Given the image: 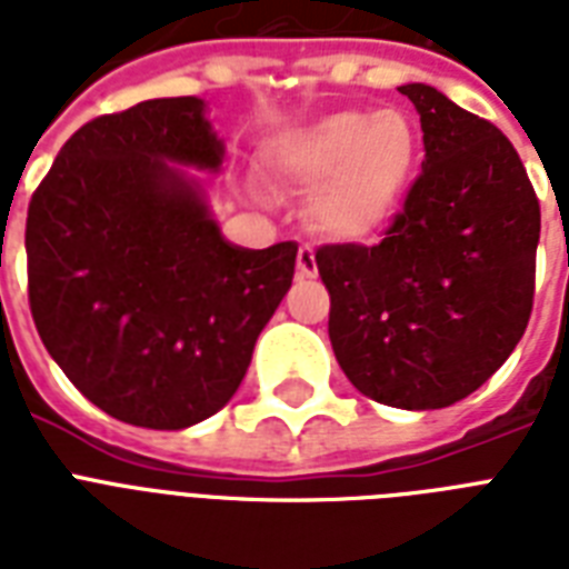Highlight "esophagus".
<instances>
[{
    "label": "esophagus",
    "mask_w": 569,
    "mask_h": 569,
    "mask_svg": "<svg viewBox=\"0 0 569 569\" xmlns=\"http://www.w3.org/2000/svg\"><path fill=\"white\" fill-rule=\"evenodd\" d=\"M316 274H319V266H316V250H312L310 244H301V250H298V277L312 280Z\"/></svg>",
    "instance_id": "obj_1"
}]
</instances>
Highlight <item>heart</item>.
<instances>
[{
    "label": "heart",
    "mask_w": 569,
    "mask_h": 569,
    "mask_svg": "<svg viewBox=\"0 0 569 569\" xmlns=\"http://www.w3.org/2000/svg\"><path fill=\"white\" fill-rule=\"evenodd\" d=\"M419 159V132L401 109H339L271 147V164L312 194V221L342 241L372 239L392 221Z\"/></svg>",
    "instance_id": "heart-1"
}]
</instances>
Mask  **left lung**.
I'll list each match as a JSON object with an SVG mask.
<instances>
[{"label": "left lung", "instance_id": "1", "mask_svg": "<svg viewBox=\"0 0 569 569\" xmlns=\"http://www.w3.org/2000/svg\"><path fill=\"white\" fill-rule=\"evenodd\" d=\"M419 111L422 173L378 244L316 250L330 346L363 396L437 410L511 357L535 303L540 203L513 144L431 84Z\"/></svg>", "mask_w": 569, "mask_h": 569}]
</instances>
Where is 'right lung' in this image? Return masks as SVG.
<instances>
[{
  "mask_svg": "<svg viewBox=\"0 0 569 569\" xmlns=\"http://www.w3.org/2000/svg\"><path fill=\"white\" fill-rule=\"evenodd\" d=\"M197 97H164L76 129L31 194L29 307L61 372L138 428L218 413L295 277L298 244L232 248L194 182L218 168Z\"/></svg>",
  "mask_w": 569,
  "mask_h": 569,
  "instance_id": "add662e5",
  "label": "right lung"
}]
</instances>
